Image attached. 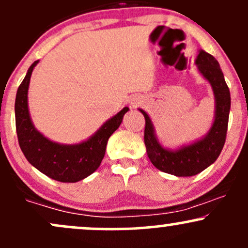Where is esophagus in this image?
Instances as JSON below:
<instances>
[{
    "mask_svg": "<svg viewBox=\"0 0 248 248\" xmlns=\"http://www.w3.org/2000/svg\"><path fill=\"white\" fill-rule=\"evenodd\" d=\"M139 103H140V102H138V101L135 100V101H133V102H132V106H133V107H137Z\"/></svg>",
    "mask_w": 248,
    "mask_h": 248,
    "instance_id": "34e87169",
    "label": "esophagus"
}]
</instances>
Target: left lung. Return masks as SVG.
I'll return each instance as SVG.
<instances>
[{
	"label": "left lung",
	"instance_id": "8db88e82",
	"mask_svg": "<svg viewBox=\"0 0 248 248\" xmlns=\"http://www.w3.org/2000/svg\"><path fill=\"white\" fill-rule=\"evenodd\" d=\"M196 65L203 77L212 85L215 95V120L203 139L176 151L166 150L158 142L151 119L142 109L145 117L144 141L150 160L158 170L177 177H190L200 173L218 158L228 128L231 93L217 61L204 51H200Z\"/></svg>",
	"mask_w": 248,
	"mask_h": 248
}]
</instances>
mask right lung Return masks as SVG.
<instances>
[{"label": "right lung", "instance_id": "right-lung-1", "mask_svg": "<svg viewBox=\"0 0 248 248\" xmlns=\"http://www.w3.org/2000/svg\"><path fill=\"white\" fill-rule=\"evenodd\" d=\"M38 61L28 69L15 98V124L19 145L26 159L44 174L62 183H75L90 176L101 165L109 137L119 128L128 108L109 119L90 139L77 145L51 141L35 129L28 111V87Z\"/></svg>", "mask_w": 248, "mask_h": 248}]
</instances>
